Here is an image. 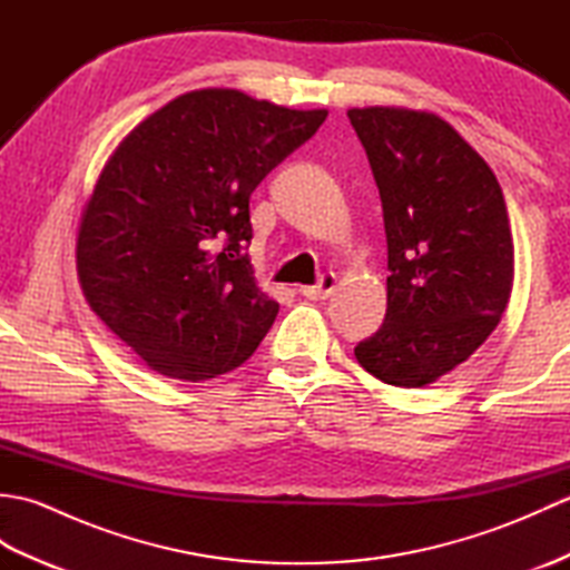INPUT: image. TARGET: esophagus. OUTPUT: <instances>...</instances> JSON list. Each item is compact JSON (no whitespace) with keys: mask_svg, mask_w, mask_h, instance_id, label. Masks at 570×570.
<instances>
[{"mask_svg":"<svg viewBox=\"0 0 570 570\" xmlns=\"http://www.w3.org/2000/svg\"><path fill=\"white\" fill-rule=\"evenodd\" d=\"M335 292V274H323L316 286H301V294L311 301H325Z\"/></svg>","mask_w":570,"mask_h":570,"instance_id":"34e87169","label":"esophagus"}]
</instances>
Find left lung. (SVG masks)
Returning <instances> with one entry per match:
<instances>
[{"instance_id": "8db88e82", "label": "left lung", "mask_w": 570, "mask_h": 570, "mask_svg": "<svg viewBox=\"0 0 570 570\" xmlns=\"http://www.w3.org/2000/svg\"><path fill=\"white\" fill-rule=\"evenodd\" d=\"M377 180L386 233V316L355 347L372 377L426 386L498 328L514 282L502 188L485 159L433 112L347 110Z\"/></svg>"}]
</instances>
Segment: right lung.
I'll return each mask as SVG.
<instances>
[{
	"mask_svg": "<svg viewBox=\"0 0 570 570\" xmlns=\"http://www.w3.org/2000/svg\"><path fill=\"white\" fill-rule=\"evenodd\" d=\"M328 110H288L229 88L178 95L119 141L85 203V301L171 380L239 367L278 304L257 286L249 196Z\"/></svg>",
	"mask_w": 570,
	"mask_h": 570,
	"instance_id": "1",
	"label": "right lung"
}]
</instances>
